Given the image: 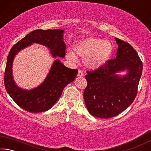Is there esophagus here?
Listing matches in <instances>:
<instances>
[{
	"label": "esophagus",
	"instance_id": "obj_1",
	"mask_svg": "<svg viewBox=\"0 0 151 151\" xmlns=\"http://www.w3.org/2000/svg\"><path fill=\"white\" fill-rule=\"evenodd\" d=\"M77 76H78V77H82V76H84V73H83V71L81 70H79L78 72Z\"/></svg>",
	"mask_w": 151,
	"mask_h": 151
}]
</instances>
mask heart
Here are the masks:
<instances>
[{
	"label": "heart",
	"mask_w": 151,
	"mask_h": 151,
	"mask_svg": "<svg viewBox=\"0 0 151 151\" xmlns=\"http://www.w3.org/2000/svg\"><path fill=\"white\" fill-rule=\"evenodd\" d=\"M75 52L85 58V65L91 69H96L103 66L111 57L113 48L109 40L94 37L83 38L73 46ZM66 57L71 62H76L77 57L72 51L66 52Z\"/></svg>",
	"instance_id": "heart-1"
}]
</instances>
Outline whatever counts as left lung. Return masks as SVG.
<instances>
[{
  "label": "left lung",
  "mask_w": 151,
  "mask_h": 151,
  "mask_svg": "<svg viewBox=\"0 0 151 151\" xmlns=\"http://www.w3.org/2000/svg\"><path fill=\"white\" fill-rule=\"evenodd\" d=\"M116 57L98 69L87 71V86L83 96L91 115L109 119L116 116L134 101L142 72V63L133 47L115 38ZM127 70L126 76L117 72Z\"/></svg>",
  "instance_id": "left-lung-1"
}]
</instances>
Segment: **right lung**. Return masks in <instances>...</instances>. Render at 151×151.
Listing matches in <instances>:
<instances>
[{
  "mask_svg": "<svg viewBox=\"0 0 151 151\" xmlns=\"http://www.w3.org/2000/svg\"><path fill=\"white\" fill-rule=\"evenodd\" d=\"M63 33L61 29L35 30L19 40L10 50L4 72V86L10 96L25 111L37 113L49 110L60 98L65 86L75 80L78 70L70 69L57 59L41 85L31 90H24L16 85L12 76V66L15 55L32 43H37L49 48L53 57L64 58L66 45Z\"/></svg>",
  "mask_w": 151,
  "mask_h": 151,
  "instance_id": "right-lung-1",
  "label": "right lung"
}]
</instances>
